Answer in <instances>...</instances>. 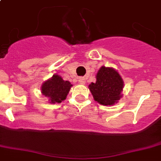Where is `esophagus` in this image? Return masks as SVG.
I'll list each match as a JSON object with an SVG mask.
<instances>
[{
    "instance_id": "esophagus-1",
    "label": "esophagus",
    "mask_w": 161,
    "mask_h": 161,
    "mask_svg": "<svg viewBox=\"0 0 161 161\" xmlns=\"http://www.w3.org/2000/svg\"><path fill=\"white\" fill-rule=\"evenodd\" d=\"M79 82H80V84H85L86 83V80H85V78L80 77L79 79Z\"/></svg>"
}]
</instances>
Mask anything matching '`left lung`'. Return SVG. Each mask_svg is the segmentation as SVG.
<instances>
[{"instance_id": "obj_1", "label": "left lung", "mask_w": 161, "mask_h": 161, "mask_svg": "<svg viewBox=\"0 0 161 161\" xmlns=\"http://www.w3.org/2000/svg\"><path fill=\"white\" fill-rule=\"evenodd\" d=\"M94 99L103 105H112L122 97L123 80L114 69L102 66L96 75V82L89 86Z\"/></svg>"}]
</instances>
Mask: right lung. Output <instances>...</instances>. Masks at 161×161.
<instances>
[{"label": "right lung", "mask_w": 161, "mask_h": 161, "mask_svg": "<svg viewBox=\"0 0 161 161\" xmlns=\"http://www.w3.org/2000/svg\"><path fill=\"white\" fill-rule=\"evenodd\" d=\"M72 86L67 80H64L58 75H54L50 80L45 81L42 86V94L48 98L50 103H61L66 99L70 89Z\"/></svg>", "instance_id": "add662e5"}]
</instances>
